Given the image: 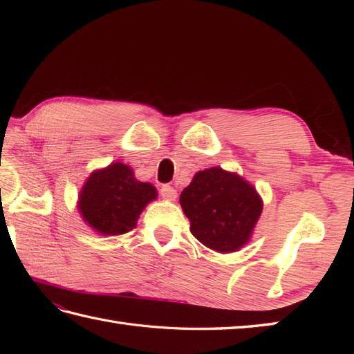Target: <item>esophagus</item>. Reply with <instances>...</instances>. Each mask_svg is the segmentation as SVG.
Here are the masks:
<instances>
[{"label":"esophagus","instance_id":"esophagus-1","mask_svg":"<svg viewBox=\"0 0 354 354\" xmlns=\"http://www.w3.org/2000/svg\"><path fill=\"white\" fill-rule=\"evenodd\" d=\"M160 193H161V196L164 198V199H170V201H173L176 198V190L173 189L171 185H162L161 187V190H160Z\"/></svg>","mask_w":354,"mask_h":354}]
</instances>
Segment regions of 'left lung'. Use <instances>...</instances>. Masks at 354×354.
I'll return each instance as SVG.
<instances>
[{"label":"left lung","instance_id":"1","mask_svg":"<svg viewBox=\"0 0 354 354\" xmlns=\"http://www.w3.org/2000/svg\"><path fill=\"white\" fill-rule=\"evenodd\" d=\"M190 231L217 252H234L250 242L263 209L254 187L221 167L198 171L179 196Z\"/></svg>","mask_w":354,"mask_h":354}]
</instances>
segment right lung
<instances>
[{"mask_svg": "<svg viewBox=\"0 0 354 354\" xmlns=\"http://www.w3.org/2000/svg\"><path fill=\"white\" fill-rule=\"evenodd\" d=\"M156 196L155 187L138 181L129 165L112 162L89 175L77 208L82 219L99 234L118 236L135 228L142 209Z\"/></svg>", "mask_w": 354, "mask_h": 354, "instance_id": "obj_1", "label": "right lung"}]
</instances>
